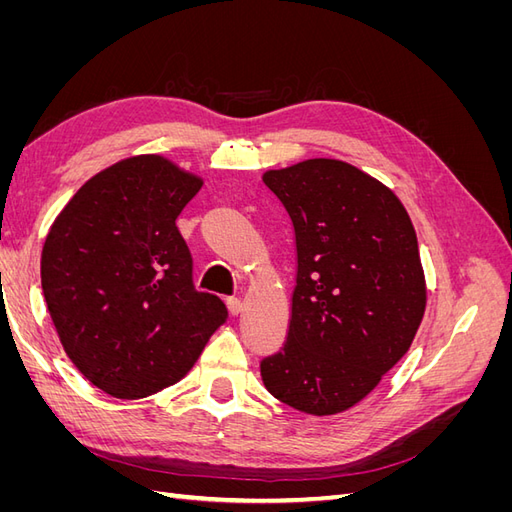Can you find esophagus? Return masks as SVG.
<instances>
[{"label": "esophagus", "mask_w": 512, "mask_h": 512, "mask_svg": "<svg viewBox=\"0 0 512 512\" xmlns=\"http://www.w3.org/2000/svg\"><path fill=\"white\" fill-rule=\"evenodd\" d=\"M226 307H228L230 316H239V314L243 312V303H241L239 299H235V297H232V299H228V301H226Z\"/></svg>", "instance_id": "34e87169"}]
</instances>
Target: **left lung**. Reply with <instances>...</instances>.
<instances>
[{"label": "left lung", "mask_w": 512, "mask_h": 512, "mask_svg": "<svg viewBox=\"0 0 512 512\" xmlns=\"http://www.w3.org/2000/svg\"><path fill=\"white\" fill-rule=\"evenodd\" d=\"M262 181L297 239L288 339L260 363L262 382L299 412H346L421 327L427 286L414 226L391 188L342 160H305Z\"/></svg>", "instance_id": "left-lung-1"}]
</instances>
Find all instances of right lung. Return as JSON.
Returning <instances> with one entry per match:
<instances>
[{"mask_svg":"<svg viewBox=\"0 0 512 512\" xmlns=\"http://www.w3.org/2000/svg\"><path fill=\"white\" fill-rule=\"evenodd\" d=\"M203 177L143 153L100 170L55 218L40 280L74 367L117 399L177 384L228 318L192 284L177 218Z\"/></svg>","mask_w":512,"mask_h":512,"instance_id":"add662e5","label":"right lung"}]
</instances>
